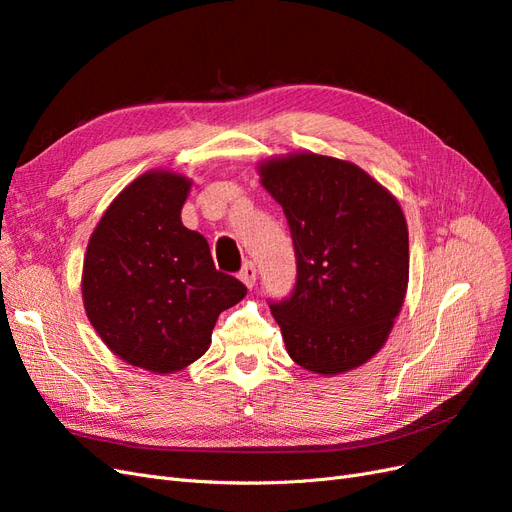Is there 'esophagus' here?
<instances>
[{"label":"esophagus","instance_id":"esophagus-1","mask_svg":"<svg viewBox=\"0 0 512 512\" xmlns=\"http://www.w3.org/2000/svg\"><path fill=\"white\" fill-rule=\"evenodd\" d=\"M256 277H258V273H256L254 262H245L241 273H239V280H241L247 288H252V286L256 284Z\"/></svg>","mask_w":512,"mask_h":512}]
</instances>
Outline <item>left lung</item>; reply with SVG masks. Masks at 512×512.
Returning <instances> with one entry per match:
<instances>
[{
	"mask_svg": "<svg viewBox=\"0 0 512 512\" xmlns=\"http://www.w3.org/2000/svg\"><path fill=\"white\" fill-rule=\"evenodd\" d=\"M282 205L297 284L271 314L290 359L322 376L367 363L408 290V224L395 196L352 162L290 153L258 166Z\"/></svg>",
	"mask_w": 512,
	"mask_h": 512,
	"instance_id": "8db88e82",
	"label": "left lung"
}]
</instances>
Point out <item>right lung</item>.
Here are the masks:
<instances>
[{
	"label": "right lung",
	"mask_w": 512,
	"mask_h": 512,
	"mask_svg": "<svg viewBox=\"0 0 512 512\" xmlns=\"http://www.w3.org/2000/svg\"><path fill=\"white\" fill-rule=\"evenodd\" d=\"M192 181L170 170L136 177L91 232L83 303L121 361L173 374L203 356L215 320L247 288L215 269L207 239L181 222Z\"/></svg>",
	"instance_id": "add662e5"
}]
</instances>
